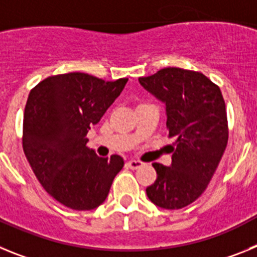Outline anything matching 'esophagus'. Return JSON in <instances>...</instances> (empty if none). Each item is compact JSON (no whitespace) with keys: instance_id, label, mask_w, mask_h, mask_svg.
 Instances as JSON below:
<instances>
[{"instance_id":"obj_1","label":"esophagus","mask_w":257,"mask_h":257,"mask_svg":"<svg viewBox=\"0 0 257 257\" xmlns=\"http://www.w3.org/2000/svg\"><path fill=\"white\" fill-rule=\"evenodd\" d=\"M126 166H127V167H128V169H131V170H138V169H139V167H142L143 162H140V161L131 160V161H128V162L126 163Z\"/></svg>"}]
</instances>
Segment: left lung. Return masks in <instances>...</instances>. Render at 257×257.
<instances>
[{"instance_id": "8db88e82", "label": "left lung", "mask_w": 257, "mask_h": 257, "mask_svg": "<svg viewBox=\"0 0 257 257\" xmlns=\"http://www.w3.org/2000/svg\"><path fill=\"white\" fill-rule=\"evenodd\" d=\"M139 82L165 103L169 136L176 138L171 166L153 163L157 179L147 196L158 207L179 210L205 192L224 154L225 101L219 86L194 70L163 68Z\"/></svg>"}]
</instances>
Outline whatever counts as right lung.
Here are the masks:
<instances>
[{"instance_id": "obj_1", "label": "right lung", "mask_w": 257, "mask_h": 257, "mask_svg": "<svg viewBox=\"0 0 257 257\" xmlns=\"http://www.w3.org/2000/svg\"><path fill=\"white\" fill-rule=\"evenodd\" d=\"M127 78L104 81L86 73L58 74L29 92L23 149L36 178L52 198L72 210H94L105 201L123 158L97 157L88 130L119 96Z\"/></svg>"}]
</instances>
